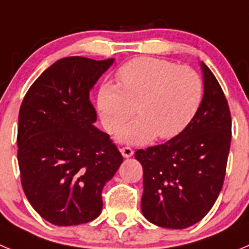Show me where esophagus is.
I'll use <instances>...</instances> for the list:
<instances>
[{
	"instance_id": "1",
	"label": "esophagus",
	"mask_w": 249,
	"mask_h": 249,
	"mask_svg": "<svg viewBox=\"0 0 249 249\" xmlns=\"http://www.w3.org/2000/svg\"><path fill=\"white\" fill-rule=\"evenodd\" d=\"M121 153L124 158H129L133 156V149L131 147H123V148H121Z\"/></svg>"
}]
</instances>
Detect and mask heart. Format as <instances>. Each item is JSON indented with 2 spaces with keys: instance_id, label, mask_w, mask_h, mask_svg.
Wrapping results in <instances>:
<instances>
[{
  "instance_id": "obj_1",
  "label": "heart",
  "mask_w": 249,
  "mask_h": 249,
  "mask_svg": "<svg viewBox=\"0 0 249 249\" xmlns=\"http://www.w3.org/2000/svg\"><path fill=\"white\" fill-rule=\"evenodd\" d=\"M117 80L118 85L101 86L97 107L109 133L117 131L136 107L138 118L121 128L116 136L120 143L143 144L155 137H175L195 117L203 94L195 70L166 59H132L118 70Z\"/></svg>"
}]
</instances>
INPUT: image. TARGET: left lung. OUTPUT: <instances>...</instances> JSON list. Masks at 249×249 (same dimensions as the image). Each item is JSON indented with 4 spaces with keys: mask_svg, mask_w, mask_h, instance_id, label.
<instances>
[{
    "mask_svg": "<svg viewBox=\"0 0 249 249\" xmlns=\"http://www.w3.org/2000/svg\"><path fill=\"white\" fill-rule=\"evenodd\" d=\"M203 97L186 128L166 143L138 149L143 168L141 208L163 228L183 230L201 221L222 190L231 147L232 120L218 81L204 65Z\"/></svg>",
    "mask_w": 249,
    "mask_h": 249,
    "instance_id": "left-lung-1",
    "label": "left lung"
}]
</instances>
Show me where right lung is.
Segmentation results:
<instances>
[{
    "label": "right lung",
    "mask_w": 249,
    "mask_h": 249,
    "mask_svg": "<svg viewBox=\"0 0 249 249\" xmlns=\"http://www.w3.org/2000/svg\"><path fill=\"white\" fill-rule=\"evenodd\" d=\"M114 58L58 59L22 101L17 132L21 183L31 206L54 226L93 221L103 187L123 162L109 136L93 123L89 92Z\"/></svg>",
    "instance_id": "right-lung-1"
}]
</instances>
